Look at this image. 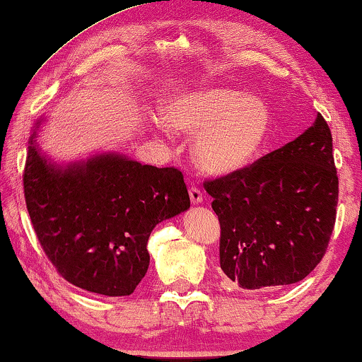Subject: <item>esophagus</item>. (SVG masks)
Masks as SVG:
<instances>
[{
  "instance_id": "obj_1",
  "label": "esophagus",
  "mask_w": 362,
  "mask_h": 362,
  "mask_svg": "<svg viewBox=\"0 0 362 362\" xmlns=\"http://www.w3.org/2000/svg\"><path fill=\"white\" fill-rule=\"evenodd\" d=\"M189 199H191V202L192 204H201L202 201H204V197H202V192H201V189L199 187H196V186H191L189 187Z\"/></svg>"
}]
</instances>
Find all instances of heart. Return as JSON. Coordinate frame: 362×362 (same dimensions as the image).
Masks as SVG:
<instances>
[{
    "label": "heart",
    "mask_w": 362,
    "mask_h": 362,
    "mask_svg": "<svg viewBox=\"0 0 362 362\" xmlns=\"http://www.w3.org/2000/svg\"><path fill=\"white\" fill-rule=\"evenodd\" d=\"M161 120L173 132L196 136L192 160L204 175L222 177L249 168L272 130V112L260 97L230 87H197L166 97Z\"/></svg>",
    "instance_id": "1"
}]
</instances>
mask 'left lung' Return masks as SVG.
<instances>
[{
	"label": "left lung",
	"instance_id": "obj_1",
	"mask_svg": "<svg viewBox=\"0 0 362 362\" xmlns=\"http://www.w3.org/2000/svg\"><path fill=\"white\" fill-rule=\"evenodd\" d=\"M221 222V269L244 290L303 280L328 247L338 176L328 123L313 125L254 165L206 185Z\"/></svg>",
	"mask_w": 362,
	"mask_h": 362
}]
</instances>
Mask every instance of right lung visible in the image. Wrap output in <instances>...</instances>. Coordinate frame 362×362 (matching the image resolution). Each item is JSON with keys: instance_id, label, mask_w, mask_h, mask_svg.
<instances>
[{"instance_id": "1", "label": "right lung", "mask_w": 362, "mask_h": 362, "mask_svg": "<svg viewBox=\"0 0 362 362\" xmlns=\"http://www.w3.org/2000/svg\"><path fill=\"white\" fill-rule=\"evenodd\" d=\"M34 123L24 196L33 227L59 274L78 288L132 295L150 265L146 244L160 222L189 209L182 173L115 151L59 163L42 151Z\"/></svg>"}]
</instances>
